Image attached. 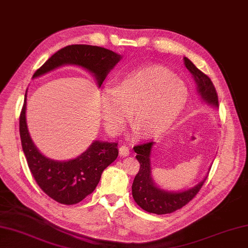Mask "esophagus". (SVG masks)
Returning a JSON list of instances; mask_svg holds the SVG:
<instances>
[{"instance_id": "obj_1", "label": "esophagus", "mask_w": 248, "mask_h": 248, "mask_svg": "<svg viewBox=\"0 0 248 248\" xmlns=\"http://www.w3.org/2000/svg\"><path fill=\"white\" fill-rule=\"evenodd\" d=\"M120 154L122 156H127L129 154V149L127 146H125V144H123V146L120 147Z\"/></svg>"}]
</instances>
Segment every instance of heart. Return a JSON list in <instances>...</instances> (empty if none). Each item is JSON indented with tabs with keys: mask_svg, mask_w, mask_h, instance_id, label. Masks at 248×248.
<instances>
[{
	"mask_svg": "<svg viewBox=\"0 0 248 248\" xmlns=\"http://www.w3.org/2000/svg\"><path fill=\"white\" fill-rule=\"evenodd\" d=\"M189 100L186 84L170 70L150 66L134 70L116 81V88L99 94L101 116L107 130L118 134L130 118L141 138L165 134L178 120Z\"/></svg>",
	"mask_w": 248,
	"mask_h": 248,
	"instance_id": "heart-1",
	"label": "heart"
}]
</instances>
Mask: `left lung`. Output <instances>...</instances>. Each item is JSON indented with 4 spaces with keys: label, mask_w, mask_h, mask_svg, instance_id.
I'll use <instances>...</instances> for the list:
<instances>
[{
    "label": "left lung",
    "mask_w": 248,
    "mask_h": 248,
    "mask_svg": "<svg viewBox=\"0 0 248 248\" xmlns=\"http://www.w3.org/2000/svg\"><path fill=\"white\" fill-rule=\"evenodd\" d=\"M184 62L186 68L192 74V78L197 85V91L201 99L207 105L218 108V96L211 78L200 71L193 62L186 57H184ZM153 144L154 142L151 141L134 147L135 152L137 153L136 158L140 163V168L132 186L133 198L135 202L148 213L156 215L170 214L184 207L198 194L204 181L206 180V177L197 186L188 190L175 192V191L161 189L154 184L151 175L152 167L150 157Z\"/></svg>",
    "instance_id": "left-lung-1"
}]
</instances>
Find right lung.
Here are the masks:
<instances>
[{
    "label": "right lung",
    "instance_id": "1",
    "mask_svg": "<svg viewBox=\"0 0 248 248\" xmlns=\"http://www.w3.org/2000/svg\"><path fill=\"white\" fill-rule=\"evenodd\" d=\"M122 59V56L99 46L69 45L59 49L33 74V78L64 64L82 67L95 77L98 87ZM27 92L19 119V132L23 153L32 176L40 188L64 205L81 202L96 189L101 174L119 155L118 143L95 140L81 155L68 161H56L42 154L32 141L28 130Z\"/></svg>",
    "mask_w": 248,
    "mask_h": 248
}]
</instances>
